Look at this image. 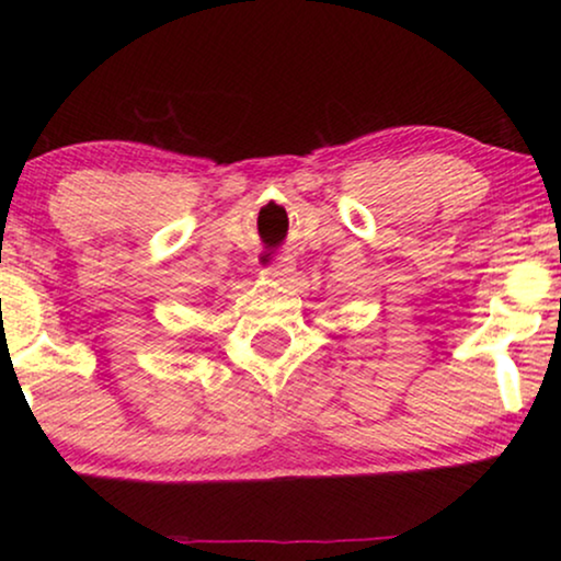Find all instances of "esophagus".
Segmentation results:
<instances>
[{
  "label": "esophagus",
  "mask_w": 561,
  "mask_h": 561,
  "mask_svg": "<svg viewBox=\"0 0 561 561\" xmlns=\"http://www.w3.org/2000/svg\"><path fill=\"white\" fill-rule=\"evenodd\" d=\"M265 278L271 280H286L290 273H294V263L290 260H275L271 267H265Z\"/></svg>",
  "instance_id": "obj_1"
}]
</instances>
